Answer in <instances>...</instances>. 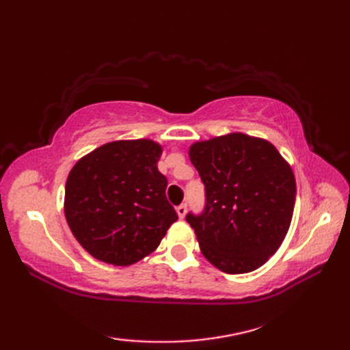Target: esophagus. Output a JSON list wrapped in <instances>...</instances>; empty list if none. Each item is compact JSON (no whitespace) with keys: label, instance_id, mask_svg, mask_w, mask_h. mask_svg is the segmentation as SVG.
<instances>
[{"label":"esophagus","instance_id":"1","mask_svg":"<svg viewBox=\"0 0 350 350\" xmlns=\"http://www.w3.org/2000/svg\"><path fill=\"white\" fill-rule=\"evenodd\" d=\"M176 212H177V215H179V218H185V215H187V204L182 203L180 206H177Z\"/></svg>","mask_w":350,"mask_h":350}]
</instances>
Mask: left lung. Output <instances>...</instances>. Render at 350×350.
<instances>
[{
    "instance_id": "1",
    "label": "left lung",
    "mask_w": 350,
    "mask_h": 350,
    "mask_svg": "<svg viewBox=\"0 0 350 350\" xmlns=\"http://www.w3.org/2000/svg\"><path fill=\"white\" fill-rule=\"evenodd\" d=\"M189 159L204 183L203 212L187 215L203 256L226 273L256 271L292 222V168L269 141L239 132L192 144Z\"/></svg>"
}]
</instances>
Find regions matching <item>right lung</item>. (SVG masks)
<instances>
[{"label": "right lung", "instance_id": "obj_1", "mask_svg": "<svg viewBox=\"0 0 350 350\" xmlns=\"http://www.w3.org/2000/svg\"><path fill=\"white\" fill-rule=\"evenodd\" d=\"M162 148L152 139L113 141L70 170L64 213L77 241L109 265L128 266L150 254L177 221L159 173Z\"/></svg>", "mask_w": 350, "mask_h": 350}]
</instances>
